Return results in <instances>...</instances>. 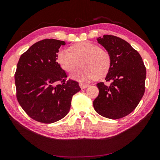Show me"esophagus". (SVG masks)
<instances>
[{"instance_id": "1", "label": "esophagus", "mask_w": 160, "mask_h": 160, "mask_svg": "<svg viewBox=\"0 0 160 160\" xmlns=\"http://www.w3.org/2000/svg\"><path fill=\"white\" fill-rule=\"evenodd\" d=\"M80 87L81 88V89H85L88 88L89 86L88 84H86V83H82V82H80Z\"/></svg>"}]
</instances>
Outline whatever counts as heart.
Here are the masks:
<instances>
[{"label": "heart", "instance_id": "b5f03b06", "mask_svg": "<svg viewBox=\"0 0 160 160\" xmlns=\"http://www.w3.org/2000/svg\"><path fill=\"white\" fill-rule=\"evenodd\" d=\"M68 50H60L56 56L58 63L68 72H72L82 68L72 75L78 80L100 79L109 71L112 65L110 53L98 45L82 42L72 45Z\"/></svg>", "mask_w": 160, "mask_h": 160}]
</instances>
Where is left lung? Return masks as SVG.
<instances>
[{
	"instance_id": "1",
	"label": "left lung",
	"mask_w": 160,
	"mask_h": 160,
	"mask_svg": "<svg viewBox=\"0 0 160 160\" xmlns=\"http://www.w3.org/2000/svg\"><path fill=\"white\" fill-rule=\"evenodd\" d=\"M97 42L110 53L112 65L105 78L109 85L97 84L99 95L94 108L104 117L123 118L136 108L144 94L146 68L140 53L125 40L106 34Z\"/></svg>"
}]
</instances>
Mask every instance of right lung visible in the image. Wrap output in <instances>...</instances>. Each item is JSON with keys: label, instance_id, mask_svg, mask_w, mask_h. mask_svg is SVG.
<instances>
[{"label": "right lung", "instance_id": "1", "mask_svg": "<svg viewBox=\"0 0 160 160\" xmlns=\"http://www.w3.org/2000/svg\"><path fill=\"white\" fill-rule=\"evenodd\" d=\"M66 42L46 39L35 43L22 54L15 73L16 97L29 117L52 123L68 113L72 97L81 88L77 81L67 80L56 61Z\"/></svg>", "mask_w": 160, "mask_h": 160}]
</instances>
